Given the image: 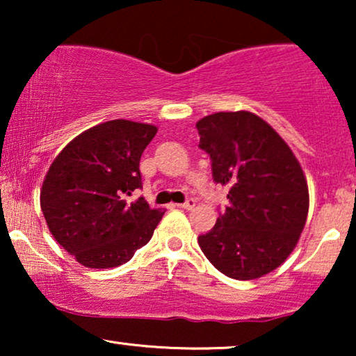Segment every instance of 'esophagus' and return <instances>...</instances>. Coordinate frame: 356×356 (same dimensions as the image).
<instances>
[{
    "label": "esophagus",
    "instance_id": "1",
    "mask_svg": "<svg viewBox=\"0 0 356 356\" xmlns=\"http://www.w3.org/2000/svg\"><path fill=\"white\" fill-rule=\"evenodd\" d=\"M196 206V199H193V197H188L186 201H184L183 204H178V207H181V209H186V211H191V209Z\"/></svg>",
    "mask_w": 356,
    "mask_h": 356
}]
</instances>
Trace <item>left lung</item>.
<instances>
[{
  "instance_id": "left-lung-1",
  "label": "left lung",
  "mask_w": 356,
  "mask_h": 356,
  "mask_svg": "<svg viewBox=\"0 0 356 356\" xmlns=\"http://www.w3.org/2000/svg\"><path fill=\"white\" fill-rule=\"evenodd\" d=\"M213 181L230 188L228 206L197 243L213 267L252 280L284 262L308 217V184L285 140L250 111H220L196 124Z\"/></svg>"
}]
</instances>
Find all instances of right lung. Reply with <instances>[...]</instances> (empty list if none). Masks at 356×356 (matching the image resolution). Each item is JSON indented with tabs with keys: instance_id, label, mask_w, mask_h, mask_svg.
<instances>
[{
	"instance_id": "obj_1",
	"label": "right lung",
	"mask_w": 356,
	"mask_h": 356,
	"mask_svg": "<svg viewBox=\"0 0 356 356\" xmlns=\"http://www.w3.org/2000/svg\"><path fill=\"white\" fill-rule=\"evenodd\" d=\"M157 133L152 124L113 120L84 131L53 160L40 206L55 240L90 269L128 262L162 220L144 197L139 162Z\"/></svg>"
}]
</instances>
